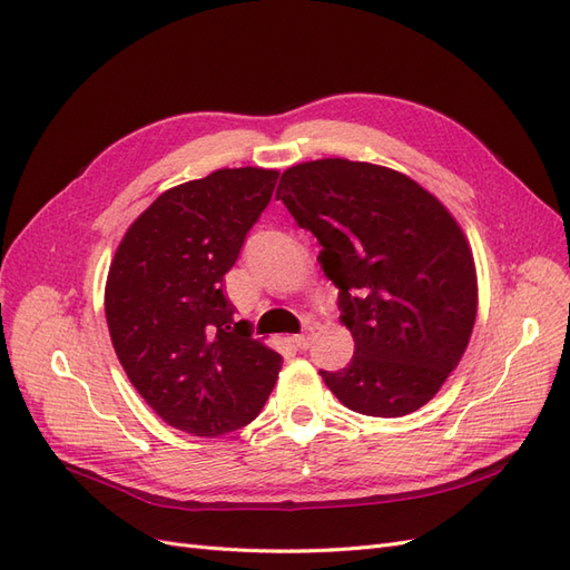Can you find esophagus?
Masks as SVG:
<instances>
[{"mask_svg":"<svg viewBox=\"0 0 570 570\" xmlns=\"http://www.w3.org/2000/svg\"><path fill=\"white\" fill-rule=\"evenodd\" d=\"M292 342H295V344H297V350H302V352H306L308 347H312V337L304 335V333H299V335L292 337Z\"/></svg>","mask_w":570,"mask_h":570,"instance_id":"34e87169","label":"esophagus"}]
</instances>
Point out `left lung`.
Instances as JSON below:
<instances>
[{
	"mask_svg": "<svg viewBox=\"0 0 570 570\" xmlns=\"http://www.w3.org/2000/svg\"><path fill=\"white\" fill-rule=\"evenodd\" d=\"M278 199L321 243L318 262L354 337L347 368L318 371L325 385L377 419L428 404L459 366L478 312L459 223L404 174L350 159L287 168Z\"/></svg>",
	"mask_w": 570,
	"mask_h": 570,
	"instance_id": "1",
	"label": "left lung"
}]
</instances>
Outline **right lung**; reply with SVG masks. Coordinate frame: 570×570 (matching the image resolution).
Masks as SVG:
<instances>
[{"instance_id":"right-lung-1","label":"right lung","mask_w":570,"mask_h":570,"mask_svg":"<svg viewBox=\"0 0 570 570\" xmlns=\"http://www.w3.org/2000/svg\"><path fill=\"white\" fill-rule=\"evenodd\" d=\"M278 170L220 168L154 199L120 239L105 312L114 350L159 416L199 438L254 421L278 352L235 323L226 275L268 206Z\"/></svg>"}]
</instances>
